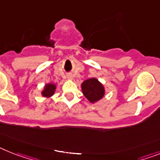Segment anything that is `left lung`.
<instances>
[{
	"mask_svg": "<svg viewBox=\"0 0 160 160\" xmlns=\"http://www.w3.org/2000/svg\"><path fill=\"white\" fill-rule=\"evenodd\" d=\"M83 93L91 102L101 99L104 95V88L97 79H88L82 83Z\"/></svg>",
	"mask_w": 160,
	"mask_h": 160,
	"instance_id": "left-lung-1",
	"label": "left lung"
}]
</instances>
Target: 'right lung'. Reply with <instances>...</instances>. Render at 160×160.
I'll return each mask as SVG.
<instances>
[{
    "instance_id": "add662e5",
    "label": "right lung",
    "mask_w": 160,
    "mask_h": 160,
    "mask_svg": "<svg viewBox=\"0 0 160 160\" xmlns=\"http://www.w3.org/2000/svg\"><path fill=\"white\" fill-rule=\"evenodd\" d=\"M55 91V85L53 84H46L45 89L42 92V95L45 97H50L53 94Z\"/></svg>"
}]
</instances>
